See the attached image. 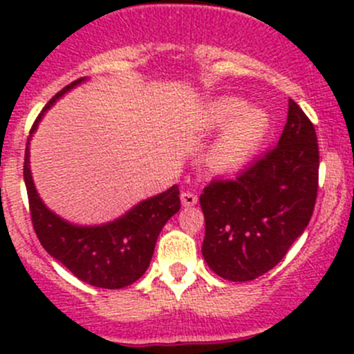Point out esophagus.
<instances>
[{
	"mask_svg": "<svg viewBox=\"0 0 354 354\" xmlns=\"http://www.w3.org/2000/svg\"><path fill=\"white\" fill-rule=\"evenodd\" d=\"M197 195L190 194V192H183L181 194V203H183V207H194L197 203Z\"/></svg>",
	"mask_w": 354,
	"mask_h": 354,
	"instance_id": "1",
	"label": "esophagus"
}]
</instances>
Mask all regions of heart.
<instances>
[{"mask_svg": "<svg viewBox=\"0 0 354 354\" xmlns=\"http://www.w3.org/2000/svg\"><path fill=\"white\" fill-rule=\"evenodd\" d=\"M203 135L218 131L207 151V166L217 174L236 173L259 152L270 130V116L259 106H246L238 97H217L197 116Z\"/></svg>", "mask_w": 354, "mask_h": 354, "instance_id": "b5f03b06", "label": "heart"}]
</instances>
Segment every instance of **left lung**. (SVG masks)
I'll return each instance as SVG.
<instances>
[{
	"label": "left lung",
	"mask_w": 354,
	"mask_h": 354,
	"mask_svg": "<svg viewBox=\"0 0 354 354\" xmlns=\"http://www.w3.org/2000/svg\"><path fill=\"white\" fill-rule=\"evenodd\" d=\"M319 190L315 128L292 99L277 147L236 180L212 181L200 195L202 255L219 277L253 281L283 260L308 226Z\"/></svg>",
	"instance_id": "8db88e82"
}]
</instances>
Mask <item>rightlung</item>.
Segmentation results:
<instances>
[{
	"instance_id": "obj_1",
	"label": "right lung",
	"mask_w": 354,
	"mask_h": 354,
	"mask_svg": "<svg viewBox=\"0 0 354 354\" xmlns=\"http://www.w3.org/2000/svg\"><path fill=\"white\" fill-rule=\"evenodd\" d=\"M87 80L84 77L71 82L41 111L25 149L24 181L32 224L46 252L84 283L95 288L120 289L130 286L145 274L160 230L180 210V190L173 185L169 190L142 200L109 223L88 226L63 219L42 202L30 171V140L46 111L71 88Z\"/></svg>"
}]
</instances>
